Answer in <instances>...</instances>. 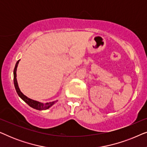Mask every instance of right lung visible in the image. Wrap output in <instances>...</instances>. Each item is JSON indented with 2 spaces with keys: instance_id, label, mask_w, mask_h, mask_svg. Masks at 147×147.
<instances>
[{
  "instance_id": "1",
  "label": "right lung",
  "mask_w": 147,
  "mask_h": 147,
  "mask_svg": "<svg viewBox=\"0 0 147 147\" xmlns=\"http://www.w3.org/2000/svg\"><path fill=\"white\" fill-rule=\"evenodd\" d=\"M20 60H18L16 63L15 69H14V71H13V75H14V84H15V88L16 91H17L18 95L20 98H21L23 101H25L26 103H27L28 105L29 106H31V108H34V109L36 110H47L48 108H49L52 105H53L54 104L56 103L57 101H54V102H47V103L43 104L41 103V102L35 101V100H33L32 99H30L27 96L24 95V94L22 93L20 90L19 86H18V83H17V68L18 66V64H19Z\"/></svg>"
}]
</instances>
